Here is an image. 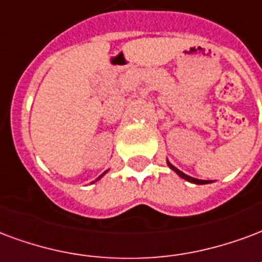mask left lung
Here are the masks:
<instances>
[{
	"label": "left lung",
	"instance_id": "obj_1",
	"mask_svg": "<svg viewBox=\"0 0 262 262\" xmlns=\"http://www.w3.org/2000/svg\"><path fill=\"white\" fill-rule=\"evenodd\" d=\"M168 165H169L170 169H173V170H175L176 173H178V175H179L180 178H183V179L189 180V182H191V183H195V185H205V183H210V182H208V180L195 179V178H191V176L186 175V173H183V172H182V170H179V169H178V168H175V166L172 165V164H170V162H168Z\"/></svg>",
	"mask_w": 262,
	"mask_h": 262
}]
</instances>
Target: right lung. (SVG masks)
I'll return each instance as SVG.
<instances>
[{"mask_svg": "<svg viewBox=\"0 0 262 262\" xmlns=\"http://www.w3.org/2000/svg\"><path fill=\"white\" fill-rule=\"evenodd\" d=\"M102 176V175H101ZM101 176H100V178H101ZM100 178H98V179H100Z\"/></svg>", "mask_w": 262, "mask_h": 262, "instance_id": "obj_1", "label": "right lung"}]
</instances>
